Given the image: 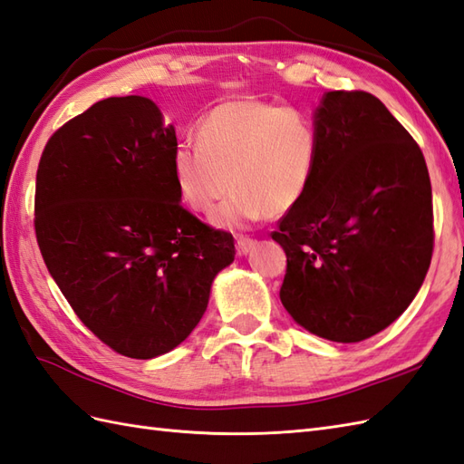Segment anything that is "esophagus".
<instances>
[{"label":"esophagus","mask_w":464,"mask_h":464,"mask_svg":"<svg viewBox=\"0 0 464 464\" xmlns=\"http://www.w3.org/2000/svg\"><path fill=\"white\" fill-rule=\"evenodd\" d=\"M254 246H256L254 238H247V236H240V238L236 240V252H238V256H246L247 252L252 250Z\"/></svg>","instance_id":"obj_1"}]
</instances>
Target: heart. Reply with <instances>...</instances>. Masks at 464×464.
<instances>
[{
    "label": "heart",
    "instance_id": "b5f03b06",
    "mask_svg": "<svg viewBox=\"0 0 464 464\" xmlns=\"http://www.w3.org/2000/svg\"><path fill=\"white\" fill-rule=\"evenodd\" d=\"M319 130L304 111L244 96L214 106L197 123V143L180 141L171 160L179 200L220 228L281 217L307 195L319 167Z\"/></svg>",
    "mask_w": 464,
    "mask_h": 464
}]
</instances>
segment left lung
Returning <instances> with one entry per match:
<instances>
[{
	"instance_id": "obj_1",
	"label": "left lung",
	"mask_w": 464,
	"mask_h": 464,
	"mask_svg": "<svg viewBox=\"0 0 464 464\" xmlns=\"http://www.w3.org/2000/svg\"><path fill=\"white\" fill-rule=\"evenodd\" d=\"M321 157L271 238L287 256L279 297L309 333L360 343L420 291L433 256V197L410 131L364 90H334L314 114Z\"/></svg>"
}]
</instances>
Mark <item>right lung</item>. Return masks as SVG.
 <instances>
[{"instance_id": "add662e5", "label": "right lung", "mask_w": 464, "mask_h": 464, "mask_svg": "<svg viewBox=\"0 0 464 464\" xmlns=\"http://www.w3.org/2000/svg\"><path fill=\"white\" fill-rule=\"evenodd\" d=\"M175 147L150 98H106L51 135L37 169L44 266L86 329L128 358L183 343L234 262L232 234L179 202Z\"/></svg>"}]
</instances>
